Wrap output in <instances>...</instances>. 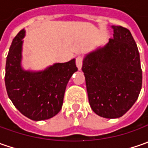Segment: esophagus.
Wrapping results in <instances>:
<instances>
[{
  "label": "esophagus",
  "mask_w": 148,
  "mask_h": 148,
  "mask_svg": "<svg viewBox=\"0 0 148 148\" xmlns=\"http://www.w3.org/2000/svg\"><path fill=\"white\" fill-rule=\"evenodd\" d=\"M76 64H77L78 70H81L82 67V58L81 57L77 58V59H76Z\"/></svg>",
  "instance_id": "1"
}]
</instances>
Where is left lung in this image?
Masks as SVG:
<instances>
[{"mask_svg":"<svg viewBox=\"0 0 148 148\" xmlns=\"http://www.w3.org/2000/svg\"><path fill=\"white\" fill-rule=\"evenodd\" d=\"M114 38L86 54L84 72L90 105L106 119L123 116L134 105L142 88L140 55L128 29L112 25Z\"/></svg>","mask_w":148,"mask_h":148,"instance_id":"1","label":"left lung"}]
</instances>
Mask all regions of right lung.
Segmentation results:
<instances>
[{"label": "right lung", "mask_w": 148, "mask_h": 148, "mask_svg": "<svg viewBox=\"0 0 148 148\" xmlns=\"http://www.w3.org/2000/svg\"><path fill=\"white\" fill-rule=\"evenodd\" d=\"M23 29L13 39L6 58L5 83L9 98L22 114L34 121L49 119L61 110L66 85L77 71L76 59L54 63L42 71L22 65Z\"/></svg>", "instance_id": "add662e5"}]
</instances>
